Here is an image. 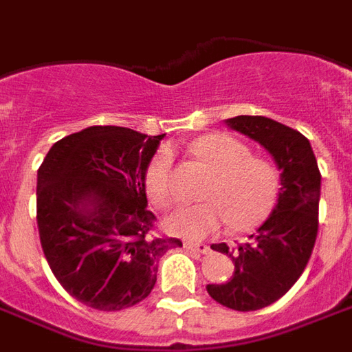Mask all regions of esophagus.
I'll use <instances>...</instances> for the list:
<instances>
[{
	"label": "esophagus",
	"instance_id": "obj_1",
	"mask_svg": "<svg viewBox=\"0 0 352 352\" xmlns=\"http://www.w3.org/2000/svg\"><path fill=\"white\" fill-rule=\"evenodd\" d=\"M184 248L192 250V252H199V254H209L210 248L207 244H203V242H194V241H186L184 242Z\"/></svg>",
	"mask_w": 352,
	"mask_h": 352
}]
</instances>
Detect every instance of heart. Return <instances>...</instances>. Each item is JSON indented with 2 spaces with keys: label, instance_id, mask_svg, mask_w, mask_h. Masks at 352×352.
<instances>
[{
  "label": "heart",
  "instance_id": "b5f03b06",
  "mask_svg": "<svg viewBox=\"0 0 352 352\" xmlns=\"http://www.w3.org/2000/svg\"><path fill=\"white\" fill-rule=\"evenodd\" d=\"M194 153L216 169L201 205H186L166 220V228L184 239H205L229 226L233 231L259 228L274 210L282 177L265 156L252 155L246 143L229 134H210L194 143ZM145 194L158 209L179 199L173 181V153L160 147L145 168Z\"/></svg>",
  "mask_w": 352,
  "mask_h": 352
}]
</instances>
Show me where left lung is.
I'll return each mask as SVG.
<instances>
[{"label":"left lung","instance_id":"8db88e82","mask_svg":"<svg viewBox=\"0 0 352 352\" xmlns=\"http://www.w3.org/2000/svg\"><path fill=\"white\" fill-rule=\"evenodd\" d=\"M226 123L261 143L282 169L280 197L269 220L236 250L226 242L212 246L233 259L235 272L229 282L209 283V295L226 308L256 311L282 298L308 265L319 229L321 171L308 138L298 130L261 116Z\"/></svg>","mask_w":352,"mask_h":352}]
</instances>
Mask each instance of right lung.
<instances>
[{"label": "right lung", "instance_id": "obj_1", "mask_svg": "<svg viewBox=\"0 0 352 352\" xmlns=\"http://www.w3.org/2000/svg\"><path fill=\"white\" fill-rule=\"evenodd\" d=\"M164 138L89 126L54 143L37 173L44 257L70 296L100 311L147 298L179 239L156 235L143 175Z\"/></svg>", "mask_w": 352, "mask_h": 352}]
</instances>
